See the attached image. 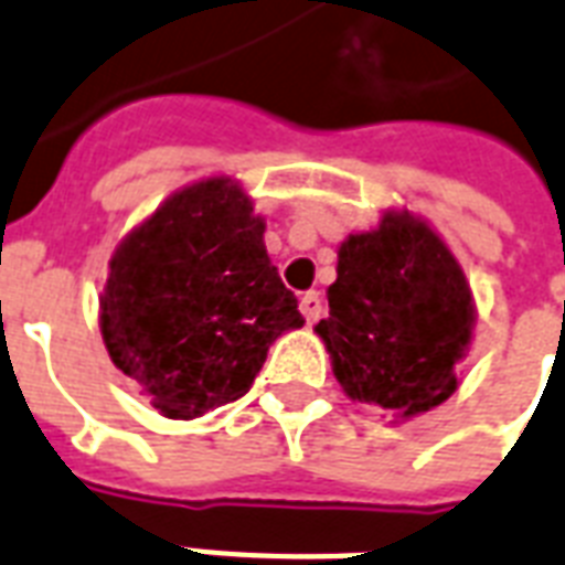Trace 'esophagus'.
Masks as SVG:
<instances>
[{
	"label": "esophagus",
	"mask_w": 565,
	"mask_h": 565,
	"mask_svg": "<svg viewBox=\"0 0 565 565\" xmlns=\"http://www.w3.org/2000/svg\"><path fill=\"white\" fill-rule=\"evenodd\" d=\"M300 312H303V318L309 323H315L318 318L323 315V300L318 291H306L303 297H300Z\"/></svg>",
	"instance_id": "obj_1"
}]
</instances>
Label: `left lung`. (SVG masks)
<instances>
[{"instance_id": "8db88e82", "label": "left lung", "mask_w": 565, "mask_h": 565, "mask_svg": "<svg viewBox=\"0 0 565 565\" xmlns=\"http://www.w3.org/2000/svg\"><path fill=\"white\" fill-rule=\"evenodd\" d=\"M330 315L315 330L353 401L392 415L427 413L457 388L475 306L441 238L409 214L339 247Z\"/></svg>"}]
</instances>
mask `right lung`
I'll return each instance as SVG.
<instances>
[{
	"mask_svg": "<svg viewBox=\"0 0 565 565\" xmlns=\"http://www.w3.org/2000/svg\"><path fill=\"white\" fill-rule=\"evenodd\" d=\"M265 221L230 179L179 191L111 259L108 356L168 418H196L250 392L270 342L303 327L265 250Z\"/></svg>",
	"mask_w": 565,
	"mask_h": 565,
	"instance_id": "obj_1",
	"label": "right lung"
}]
</instances>
